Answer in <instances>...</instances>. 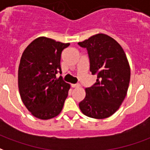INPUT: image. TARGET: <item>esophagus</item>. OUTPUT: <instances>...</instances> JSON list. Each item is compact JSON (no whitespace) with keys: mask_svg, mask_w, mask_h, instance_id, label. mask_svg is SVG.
<instances>
[{"mask_svg":"<svg viewBox=\"0 0 150 150\" xmlns=\"http://www.w3.org/2000/svg\"><path fill=\"white\" fill-rule=\"evenodd\" d=\"M79 86H80L79 84H71V87L73 88H76V87H79Z\"/></svg>","mask_w":150,"mask_h":150,"instance_id":"1","label":"esophagus"}]
</instances>
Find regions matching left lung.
I'll return each mask as SVG.
<instances>
[{
	"label": "left lung",
	"instance_id": "8db88e82",
	"mask_svg": "<svg viewBox=\"0 0 150 150\" xmlns=\"http://www.w3.org/2000/svg\"><path fill=\"white\" fill-rule=\"evenodd\" d=\"M78 44L86 48L90 71L97 75L96 83L85 89L86 97L79 103V108L87 117H110L120 107L128 91L130 67L126 53L117 41L103 33Z\"/></svg>",
	"mask_w": 150,
	"mask_h": 150
}]
</instances>
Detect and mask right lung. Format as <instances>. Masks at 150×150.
Instances as JSON below:
<instances>
[{
  "mask_svg": "<svg viewBox=\"0 0 150 150\" xmlns=\"http://www.w3.org/2000/svg\"><path fill=\"white\" fill-rule=\"evenodd\" d=\"M70 45L40 36L22 54L18 69V87L23 103L34 117L47 120L59 115L70 85L62 77L61 53Z\"/></svg>",
  "mask_w": 150,
  "mask_h": 150,
  "instance_id": "1",
  "label": "right lung"
}]
</instances>
